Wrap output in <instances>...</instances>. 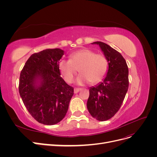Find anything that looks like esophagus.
<instances>
[{
  "label": "esophagus",
  "mask_w": 157,
  "mask_h": 157,
  "mask_svg": "<svg viewBox=\"0 0 157 157\" xmlns=\"http://www.w3.org/2000/svg\"><path fill=\"white\" fill-rule=\"evenodd\" d=\"M81 90V88H75L74 89V93L75 94H77L79 91H80Z\"/></svg>",
  "instance_id": "34e87169"
}]
</instances>
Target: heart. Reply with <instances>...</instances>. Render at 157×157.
Returning <instances> with one entry per match:
<instances>
[{
    "label": "heart",
    "instance_id": "heart-1",
    "mask_svg": "<svg viewBox=\"0 0 157 157\" xmlns=\"http://www.w3.org/2000/svg\"><path fill=\"white\" fill-rule=\"evenodd\" d=\"M69 59H61L58 63L61 73L65 81L71 83L78 73L80 75L77 79L79 84L89 81L95 84L104 78L108 68V60L101 54H96L90 49H82L71 54Z\"/></svg>",
    "mask_w": 157,
    "mask_h": 157
}]
</instances>
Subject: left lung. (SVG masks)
<instances>
[{
    "label": "left lung",
    "mask_w": 157,
    "mask_h": 157,
    "mask_svg": "<svg viewBox=\"0 0 157 157\" xmlns=\"http://www.w3.org/2000/svg\"><path fill=\"white\" fill-rule=\"evenodd\" d=\"M92 44L99 46L107 60L109 69L105 78L89 90L87 108L94 118L99 121L110 119L119 110L129 86L128 68L122 56L102 42Z\"/></svg>",
    "instance_id": "obj_1"
}]
</instances>
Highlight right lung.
I'll list each match as a JSON object with an SVG mask.
<instances>
[{"mask_svg": "<svg viewBox=\"0 0 157 157\" xmlns=\"http://www.w3.org/2000/svg\"><path fill=\"white\" fill-rule=\"evenodd\" d=\"M59 48L32 54L21 71L19 92L27 111L41 124L54 125L65 117L74 89L61 77Z\"/></svg>", "mask_w": 157, "mask_h": 157, "instance_id": "1", "label": "right lung"}]
</instances>
